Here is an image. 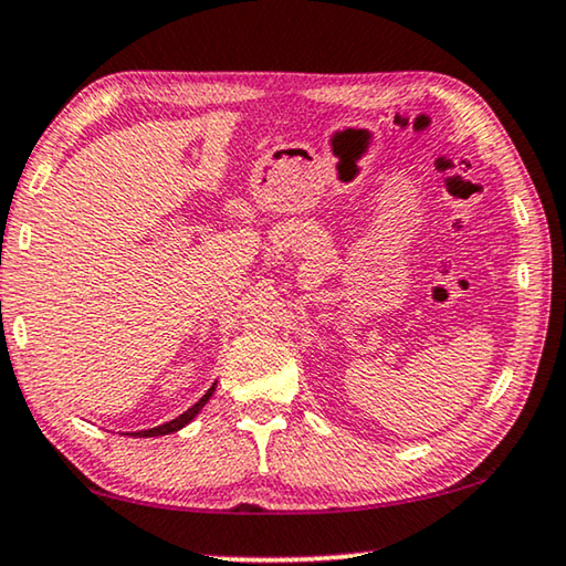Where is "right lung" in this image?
I'll use <instances>...</instances> for the list:
<instances>
[{
    "instance_id": "1",
    "label": "right lung",
    "mask_w": 566,
    "mask_h": 566,
    "mask_svg": "<svg viewBox=\"0 0 566 566\" xmlns=\"http://www.w3.org/2000/svg\"><path fill=\"white\" fill-rule=\"evenodd\" d=\"M213 390H217V385H211L209 390H206V396L196 402V406H191L188 408L186 412H181V416L178 418H174V420H168V423H164V426H158V428H150V430H138V433H130V436H136V438H154V436H168V433H176V430H181L184 426H188L191 423V420L199 416V410L206 406V402H209V398L213 396Z\"/></svg>"
}]
</instances>
